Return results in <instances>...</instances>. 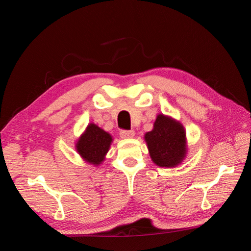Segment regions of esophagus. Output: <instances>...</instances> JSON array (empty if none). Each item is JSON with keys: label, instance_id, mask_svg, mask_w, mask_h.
<instances>
[{"label": "esophagus", "instance_id": "34e87169", "mask_svg": "<svg viewBox=\"0 0 251 251\" xmlns=\"http://www.w3.org/2000/svg\"><path fill=\"white\" fill-rule=\"evenodd\" d=\"M135 136V131L131 130V131H120V137L124 139H127V138H133Z\"/></svg>", "mask_w": 251, "mask_h": 251}]
</instances>
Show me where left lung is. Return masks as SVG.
Wrapping results in <instances>:
<instances>
[{"instance_id":"obj_1","label":"left lung","mask_w":251,"mask_h":251,"mask_svg":"<svg viewBox=\"0 0 251 251\" xmlns=\"http://www.w3.org/2000/svg\"><path fill=\"white\" fill-rule=\"evenodd\" d=\"M151 161L160 168H175L187 154L186 133L178 120L158 114L153 130L144 134Z\"/></svg>"}]
</instances>
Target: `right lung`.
Here are the masks:
<instances>
[{
    "label": "right lung",
    "instance_id": "obj_1",
    "mask_svg": "<svg viewBox=\"0 0 251 251\" xmlns=\"http://www.w3.org/2000/svg\"><path fill=\"white\" fill-rule=\"evenodd\" d=\"M112 142L113 138L108 132L91 123L75 143V150L83 161L97 166L103 162Z\"/></svg>",
    "mask_w": 251,
    "mask_h": 251
}]
</instances>
